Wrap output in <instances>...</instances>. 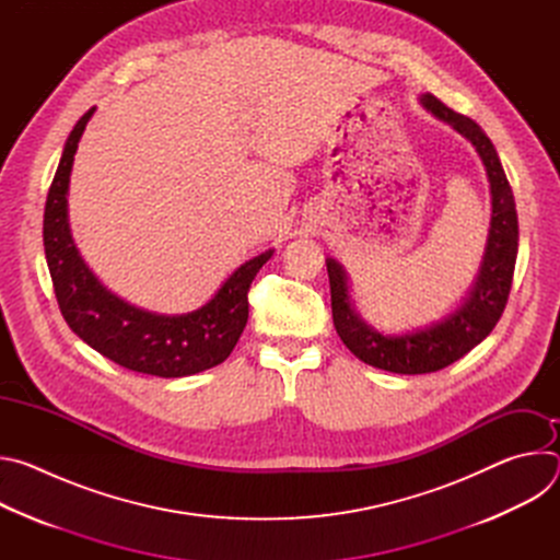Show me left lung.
Masks as SVG:
<instances>
[{
  "instance_id": "1",
  "label": "left lung",
  "mask_w": 560,
  "mask_h": 560,
  "mask_svg": "<svg viewBox=\"0 0 560 560\" xmlns=\"http://www.w3.org/2000/svg\"><path fill=\"white\" fill-rule=\"evenodd\" d=\"M421 104L434 117L469 139L478 156L483 159L492 192V219L486 255L465 301L441 322L406 335H383L368 326L352 307L343 266L335 259H326L337 335L357 359L396 374H428L443 370L481 343L494 330L505 310L518 253L516 203L494 143L481 126L454 113L434 95H421Z\"/></svg>"
}]
</instances>
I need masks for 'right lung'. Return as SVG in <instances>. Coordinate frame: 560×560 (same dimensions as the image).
Instances as JSON below:
<instances>
[{
    "label": "right lung",
    "instance_id": "1",
    "mask_svg": "<svg viewBox=\"0 0 560 560\" xmlns=\"http://www.w3.org/2000/svg\"><path fill=\"white\" fill-rule=\"evenodd\" d=\"M95 108L70 130L44 210V250L59 310L70 330L117 365L162 378L190 376L223 363L248 324V290L275 250L238 266L219 292L188 314L130 305L91 272L68 225V184L77 143Z\"/></svg>",
    "mask_w": 560,
    "mask_h": 560
}]
</instances>
